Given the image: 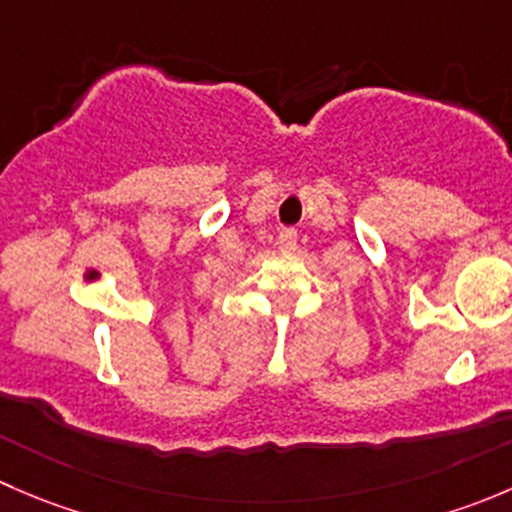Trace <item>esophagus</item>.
Wrapping results in <instances>:
<instances>
[{
	"label": "esophagus",
	"mask_w": 512,
	"mask_h": 512,
	"mask_svg": "<svg viewBox=\"0 0 512 512\" xmlns=\"http://www.w3.org/2000/svg\"><path fill=\"white\" fill-rule=\"evenodd\" d=\"M297 230L294 227H282L280 230V237H277V242H280V250L285 252H292L297 250Z\"/></svg>",
	"instance_id": "esophagus-1"
}]
</instances>
